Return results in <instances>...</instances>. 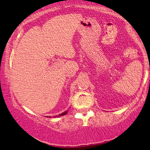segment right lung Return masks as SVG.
Returning a JSON list of instances; mask_svg holds the SVG:
<instances>
[{"mask_svg":"<svg viewBox=\"0 0 150 150\" xmlns=\"http://www.w3.org/2000/svg\"><path fill=\"white\" fill-rule=\"evenodd\" d=\"M68 112L67 110V111H65L64 112H63V113H61V115H59V116H63V115H65V114H67V112ZM54 117H57V116H54Z\"/></svg>","mask_w":150,"mask_h":150,"instance_id":"add662e5","label":"right lung"}]
</instances>
